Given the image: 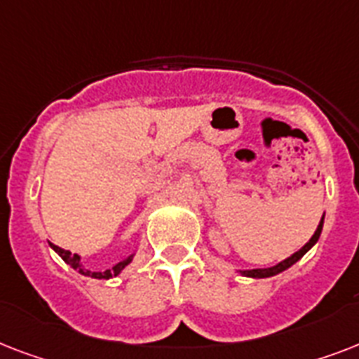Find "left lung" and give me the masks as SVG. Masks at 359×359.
<instances>
[{"mask_svg":"<svg viewBox=\"0 0 359 359\" xmlns=\"http://www.w3.org/2000/svg\"><path fill=\"white\" fill-rule=\"evenodd\" d=\"M323 225H324V216H323V219H320V224H318L317 231H315V235H313L311 238H309V242H307V244L304 245L302 250H298V251H296V253H292V255H290V257H287L285 261L278 262L276 266H270V268H253V270H238V272L242 273V276H245V278H255V279L272 278V276H278V273L285 272L287 268H290V266H292V264H294V262L300 261L302 257L306 255L307 251L311 250L313 245L317 244L318 236H320V233H323Z\"/></svg>","mask_w":359,"mask_h":359,"instance_id":"1","label":"left lung"}]
</instances>
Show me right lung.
Returning a JSON list of instances; mask_svg holds the SVG:
<instances>
[{"instance_id": "1", "label": "right lung", "mask_w": 359, "mask_h": 359, "mask_svg": "<svg viewBox=\"0 0 359 359\" xmlns=\"http://www.w3.org/2000/svg\"><path fill=\"white\" fill-rule=\"evenodd\" d=\"M52 248H53V251H55V253H57V255L61 257L65 262H67V264H70V266L74 268L76 272H80L81 276H91V278H95V279H111V278H115V276H119L124 268L128 266L130 262H132V259H134V255H135V253H132V255L124 257L123 261L117 262V264H115L114 268H109V270H97V272H93V270H87V268L81 264L80 255L70 253V251L63 250V248H59V245L52 244Z\"/></svg>"}]
</instances>
